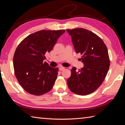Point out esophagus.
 I'll return each mask as SVG.
<instances>
[{
  "label": "esophagus",
  "mask_w": 125,
  "mask_h": 125,
  "mask_svg": "<svg viewBox=\"0 0 125 125\" xmlns=\"http://www.w3.org/2000/svg\"><path fill=\"white\" fill-rule=\"evenodd\" d=\"M64 69H65V68H64V67H60V68H59V70H60V71L64 70Z\"/></svg>",
  "instance_id": "34e87169"
}]
</instances>
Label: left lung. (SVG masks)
<instances>
[{"mask_svg":"<svg viewBox=\"0 0 125 125\" xmlns=\"http://www.w3.org/2000/svg\"><path fill=\"white\" fill-rule=\"evenodd\" d=\"M71 36L76 53L82 55L83 68L73 67L67 80L71 92L85 95L95 91L106 76L110 60L106 44L100 37L84 28L67 30Z\"/></svg>","mask_w":125,"mask_h":125,"instance_id":"8db88e82","label":"left lung"}]
</instances>
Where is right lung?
<instances>
[{
	"label": "right lung",
	"instance_id": "add662e5",
	"mask_svg": "<svg viewBox=\"0 0 125 125\" xmlns=\"http://www.w3.org/2000/svg\"><path fill=\"white\" fill-rule=\"evenodd\" d=\"M65 30H41L27 36L18 45L13 56L14 74L26 92L35 95L52 90L57 78L58 68L46 62L45 54L53 49Z\"/></svg>",
	"mask_w": 125,
	"mask_h": 125
}]
</instances>
